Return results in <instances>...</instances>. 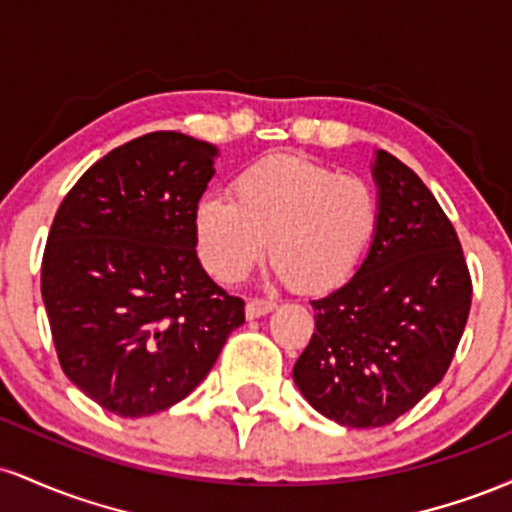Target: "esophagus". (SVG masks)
<instances>
[{
    "mask_svg": "<svg viewBox=\"0 0 512 512\" xmlns=\"http://www.w3.org/2000/svg\"><path fill=\"white\" fill-rule=\"evenodd\" d=\"M274 308H276V301H272V298H250L248 305H245V315L252 320V317H262L272 313Z\"/></svg>",
    "mask_w": 512,
    "mask_h": 512,
    "instance_id": "obj_1",
    "label": "esophagus"
}]
</instances>
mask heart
<instances>
[{
  "label": "heart",
  "mask_w": 512,
  "mask_h": 512,
  "mask_svg": "<svg viewBox=\"0 0 512 512\" xmlns=\"http://www.w3.org/2000/svg\"><path fill=\"white\" fill-rule=\"evenodd\" d=\"M380 204L358 175L296 154L245 166L231 199L207 195L195 211L199 255L223 284L240 281L264 257L298 291H330L356 272L378 231Z\"/></svg>",
  "instance_id": "1"
}]
</instances>
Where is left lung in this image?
Listing matches in <instances>:
<instances>
[{
  "label": "left lung",
  "mask_w": 512,
  "mask_h": 512,
  "mask_svg": "<svg viewBox=\"0 0 512 512\" xmlns=\"http://www.w3.org/2000/svg\"><path fill=\"white\" fill-rule=\"evenodd\" d=\"M380 221L356 274L310 301L315 332L293 366L298 390L349 428L387 426L448 373L472 305L460 238L436 197L378 151Z\"/></svg>",
  "instance_id": "1"
}]
</instances>
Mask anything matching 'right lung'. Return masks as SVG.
Wrapping results in <instances>:
<instances>
[{
    "label": "right lung",
    "instance_id": "obj_1",
    "mask_svg": "<svg viewBox=\"0 0 512 512\" xmlns=\"http://www.w3.org/2000/svg\"><path fill=\"white\" fill-rule=\"evenodd\" d=\"M216 146L151 132L117 146L62 199L40 291L72 383L117 416L173 407L207 378L243 298L197 257L195 211Z\"/></svg>",
    "mask_w": 512,
    "mask_h": 512
}]
</instances>
